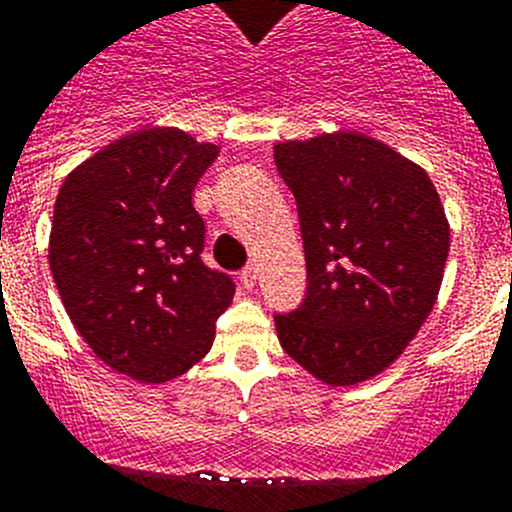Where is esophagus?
<instances>
[{
  "instance_id": "34e87169",
  "label": "esophagus",
  "mask_w": 512,
  "mask_h": 512,
  "mask_svg": "<svg viewBox=\"0 0 512 512\" xmlns=\"http://www.w3.org/2000/svg\"><path fill=\"white\" fill-rule=\"evenodd\" d=\"M239 281H242V288L252 291L257 283V268H244L242 273H239Z\"/></svg>"
}]
</instances>
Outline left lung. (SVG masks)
Wrapping results in <instances>:
<instances>
[{
  "label": "left lung",
  "mask_w": 512,
  "mask_h": 512,
  "mask_svg": "<svg viewBox=\"0 0 512 512\" xmlns=\"http://www.w3.org/2000/svg\"><path fill=\"white\" fill-rule=\"evenodd\" d=\"M299 206L309 291L275 317L283 350L327 386L384 373L430 317L451 226L420 164L361 131L278 141Z\"/></svg>",
  "instance_id": "obj_1"
}]
</instances>
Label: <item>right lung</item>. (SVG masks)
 Listing matches in <instances>:
<instances>
[{"label":"right lung","mask_w":512,"mask_h":512,"mask_svg":"<svg viewBox=\"0 0 512 512\" xmlns=\"http://www.w3.org/2000/svg\"><path fill=\"white\" fill-rule=\"evenodd\" d=\"M219 146L175 126L115 139L66 175L53 203L48 265L92 353L141 384L201 361L234 301L229 275L201 262L195 185Z\"/></svg>","instance_id":"right-lung-1"}]
</instances>
